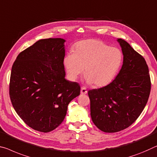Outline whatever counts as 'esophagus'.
I'll list each match as a JSON object with an SVG mask.
<instances>
[{"instance_id":"obj_1","label":"esophagus","mask_w":157,"mask_h":157,"mask_svg":"<svg viewBox=\"0 0 157 157\" xmlns=\"http://www.w3.org/2000/svg\"><path fill=\"white\" fill-rule=\"evenodd\" d=\"M87 93H88V90H86L85 87H82L81 89V93L82 95H85V94H87Z\"/></svg>"}]
</instances>
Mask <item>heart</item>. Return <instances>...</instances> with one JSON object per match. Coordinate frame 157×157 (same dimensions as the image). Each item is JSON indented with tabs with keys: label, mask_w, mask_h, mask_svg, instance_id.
I'll use <instances>...</instances> for the list:
<instances>
[{
	"label": "heart",
	"mask_w": 157,
	"mask_h": 157,
	"mask_svg": "<svg viewBox=\"0 0 157 157\" xmlns=\"http://www.w3.org/2000/svg\"><path fill=\"white\" fill-rule=\"evenodd\" d=\"M124 55L119 48L111 47L102 40H86L74 47V53L64 57L69 76L75 80L83 73L86 81L95 86H107L117 76L121 67Z\"/></svg>",
	"instance_id": "heart-1"
}]
</instances>
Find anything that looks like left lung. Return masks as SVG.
<instances>
[{"label": "left lung", "mask_w": 157, "mask_h": 157, "mask_svg": "<svg viewBox=\"0 0 157 157\" xmlns=\"http://www.w3.org/2000/svg\"><path fill=\"white\" fill-rule=\"evenodd\" d=\"M124 62L112 83L88 91L94 124L105 132L127 128L136 121L147 105L151 80L145 59L124 40H117Z\"/></svg>", "instance_id": "8db88e82"}]
</instances>
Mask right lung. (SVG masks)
<instances>
[{
  "label": "right lung",
  "instance_id": "1",
  "mask_svg": "<svg viewBox=\"0 0 157 157\" xmlns=\"http://www.w3.org/2000/svg\"><path fill=\"white\" fill-rule=\"evenodd\" d=\"M64 42L59 38L38 40L18 55L12 67V105L36 131L48 132L58 127L69 103L80 95L79 84L64 78Z\"/></svg>",
  "mask_w": 157,
  "mask_h": 157
}]
</instances>
